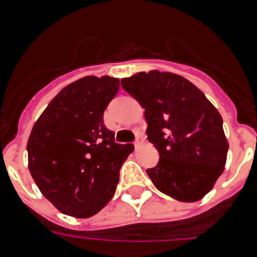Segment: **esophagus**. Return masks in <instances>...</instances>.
I'll return each instance as SVG.
<instances>
[{
  "label": "esophagus",
  "mask_w": 257,
  "mask_h": 257,
  "mask_svg": "<svg viewBox=\"0 0 257 257\" xmlns=\"http://www.w3.org/2000/svg\"><path fill=\"white\" fill-rule=\"evenodd\" d=\"M143 143H144V136L142 135V134H138V136H136L135 139V143H134V145H135V148H140L143 145Z\"/></svg>",
  "instance_id": "esophagus-1"
}]
</instances>
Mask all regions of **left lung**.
Returning a JSON list of instances; mask_svg holds the SVG:
<instances>
[{
  "label": "left lung",
  "instance_id": "left-lung-1",
  "mask_svg": "<svg viewBox=\"0 0 257 257\" xmlns=\"http://www.w3.org/2000/svg\"><path fill=\"white\" fill-rule=\"evenodd\" d=\"M121 85L145 109L148 140L160 153L158 165L147 170L154 187L180 202L203 198L224 171L229 148L217 109L170 72H140Z\"/></svg>",
  "mask_w": 257,
  "mask_h": 257
}]
</instances>
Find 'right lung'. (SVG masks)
I'll list each match as a JSON object with an SVG mask.
<instances>
[{"mask_svg": "<svg viewBox=\"0 0 257 257\" xmlns=\"http://www.w3.org/2000/svg\"><path fill=\"white\" fill-rule=\"evenodd\" d=\"M119 79L87 76L56 95L29 135L28 167L41 193L60 212L97 213L114 196L119 169L133 144H117L104 126V110Z\"/></svg>", "mask_w": 257, "mask_h": 257, "instance_id": "add662e5", "label": "right lung"}]
</instances>
